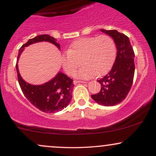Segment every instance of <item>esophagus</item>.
Masks as SVG:
<instances>
[{
	"label": "esophagus",
	"mask_w": 156,
	"mask_h": 156,
	"mask_svg": "<svg viewBox=\"0 0 156 156\" xmlns=\"http://www.w3.org/2000/svg\"><path fill=\"white\" fill-rule=\"evenodd\" d=\"M80 83H87V82H85V81H82V80H75L74 81H73V83H74V84Z\"/></svg>",
	"instance_id": "34e87169"
}]
</instances>
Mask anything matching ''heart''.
Returning <instances> with one entry per match:
<instances>
[{"mask_svg": "<svg viewBox=\"0 0 156 156\" xmlns=\"http://www.w3.org/2000/svg\"><path fill=\"white\" fill-rule=\"evenodd\" d=\"M116 51L115 43L110 36L83 37L72 42L67 53L62 55V64L69 76L76 73L81 62L83 67L76 74L77 78L87 79L101 76L112 67Z\"/></svg>", "mask_w": 156, "mask_h": 156, "instance_id": "heart-1", "label": "heart"}]
</instances>
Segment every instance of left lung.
<instances>
[{
    "mask_svg": "<svg viewBox=\"0 0 156 156\" xmlns=\"http://www.w3.org/2000/svg\"><path fill=\"white\" fill-rule=\"evenodd\" d=\"M101 31L114 39L117 57L110 72L98 80L101 85V91L91 97L99 104L113 106L125 100L131 88L135 72V54L129 38L124 34L116 30L101 29Z\"/></svg>",
    "mask_w": 156,
    "mask_h": 156,
    "instance_id": "obj_1",
    "label": "left lung"
}]
</instances>
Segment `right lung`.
<instances>
[{
    "instance_id": "obj_1",
    "label": "right lung",
    "mask_w": 156,
    "mask_h": 156,
    "mask_svg": "<svg viewBox=\"0 0 156 156\" xmlns=\"http://www.w3.org/2000/svg\"><path fill=\"white\" fill-rule=\"evenodd\" d=\"M49 42L57 46L60 49L59 44L56 42V39L47 34L37 36L33 39H30L26 43L23 44L19 49L17 58L22 53L25 47L39 42ZM16 69L21 90L28 101L36 108L45 113H55L62 110L67 106L72 98V92L74 84L73 80L62 73H58L57 76L50 81L39 86L31 85L26 83L21 78L18 71L17 64Z\"/></svg>"
}]
</instances>
